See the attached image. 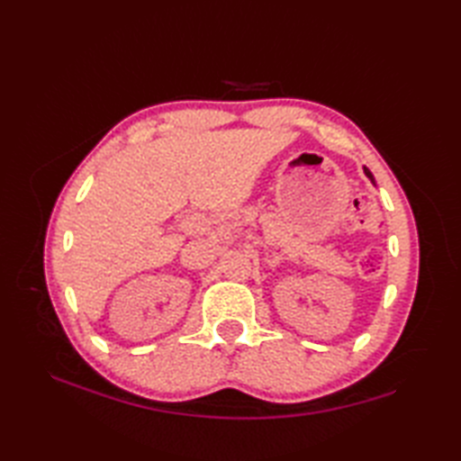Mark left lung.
Returning <instances> with one entry per match:
<instances>
[{
  "instance_id": "left-lung-1",
  "label": "left lung",
  "mask_w": 461,
  "mask_h": 461,
  "mask_svg": "<svg viewBox=\"0 0 461 461\" xmlns=\"http://www.w3.org/2000/svg\"><path fill=\"white\" fill-rule=\"evenodd\" d=\"M365 174H366V176H368V178H370V180H372V182H375V176H372V172H370V170H368V168H365Z\"/></svg>"
}]
</instances>
